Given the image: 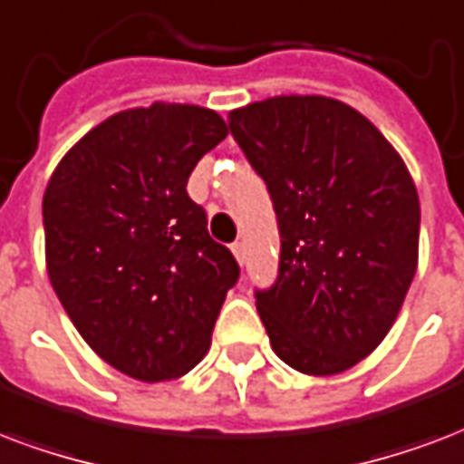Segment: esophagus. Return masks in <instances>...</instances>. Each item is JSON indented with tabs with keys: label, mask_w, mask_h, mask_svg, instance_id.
I'll return each instance as SVG.
<instances>
[{
	"label": "esophagus",
	"mask_w": 464,
	"mask_h": 464,
	"mask_svg": "<svg viewBox=\"0 0 464 464\" xmlns=\"http://www.w3.org/2000/svg\"><path fill=\"white\" fill-rule=\"evenodd\" d=\"M232 254H235V258H237V261H239V266L246 264V251H244V244L242 242L232 244Z\"/></svg>",
	"instance_id": "34e87169"
}]
</instances>
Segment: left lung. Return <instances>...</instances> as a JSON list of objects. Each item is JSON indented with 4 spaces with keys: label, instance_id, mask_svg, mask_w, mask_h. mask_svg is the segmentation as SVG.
<instances>
[{
    "label": "left lung",
    "instance_id": "8db88e82",
    "mask_svg": "<svg viewBox=\"0 0 464 464\" xmlns=\"http://www.w3.org/2000/svg\"><path fill=\"white\" fill-rule=\"evenodd\" d=\"M227 123L278 218V278L256 290L273 351L304 375L353 368L387 336L416 273L421 208L404 161L326 96H273Z\"/></svg>",
    "mask_w": 464,
    "mask_h": 464
}]
</instances>
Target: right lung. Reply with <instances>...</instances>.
<instances>
[{
    "label": "right lung",
    "instance_id": "right-lung-1",
    "mask_svg": "<svg viewBox=\"0 0 464 464\" xmlns=\"http://www.w3.org/2000/svg\"><path fill=\"white\" fill-rule=\"evenodd\" d=\"M227 138L215 111L152 103L89 130L43 196L48 276L72 324L142 382L186 375L210 348L239 264L186 193L198 160Z\"/></svg>",
    "mask_w": 464,
    "mask_h": 464
}]
</instances>
